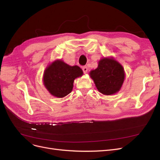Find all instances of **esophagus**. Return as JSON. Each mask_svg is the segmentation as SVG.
<instances>
[{"label": "esophagus", "mask_w": 160, "mask_h": 160, "mask_svg": "<svg viewBox=\"0 0 160 160\" xmlns=\"http://www.w3.org/2000/svg\"><path fill=\"white\" fill-rule=\"evenodd\" d=\"M82 69H83V72L85 74V73H87V72H88V67H87L86 66H84V67H83V68H82Z\"/></svg>", "instance_id": "esophagus-1"}]
</instances>
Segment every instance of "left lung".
<instances>
[{
	"label": "left lung",
	"instance_id": "1",
	"mask_svg": "<svg viewBox=\"0 0 160 160\" xmlns=\"http://www.w3.org/2000/svg\"><path fill=\"white\" fill-rule=\"evenodd\" d=\"M90 76L99 92L112 95L122 88L125 73L123 67L113 59L104 58L99 62L98 67L90 72Z\"/></svg>",
	"mask_w": 160,
	"mask_h": 160
}]
</instances>
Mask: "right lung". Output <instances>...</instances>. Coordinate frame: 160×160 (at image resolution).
Here are the masks:
<instances>
[{"label":"right lung","instance_id":"right-lung-1","mask_svg":"<svg viewBox=\"0 0 160 160\" xmlns=\"http://www.w3.org/2000/svg\"><path fill=\"white\" fill-rule=\"evenodd\" d=\"M82 75L83 71L79 67L70 66L62 61H56L45 71L43 82L52 95L62 98L71 93L75 79Z\"/></svg>","mask_w":160,"mask_h":160}]
</instances>
